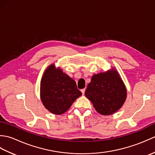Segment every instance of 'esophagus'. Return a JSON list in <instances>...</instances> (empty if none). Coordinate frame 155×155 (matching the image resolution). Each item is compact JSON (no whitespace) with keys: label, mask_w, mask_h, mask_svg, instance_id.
<instances>
[{"label":"esophagus","mask_w":155,"mask_h":155,"mask_svg":"<svg viewBox=\"0 0 155 155\" xmlns=\"http://www.w3.org/2000/svg\"><path fill=\"white\" fill-rule=\"evenodd\" d=\"M81 92L82 93H83V94H84V92H85V88H83V89H81Z\"/></svg>","instance_id":"obj_1"}]
</instances>
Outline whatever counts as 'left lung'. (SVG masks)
Returning <instances> with one entry per match:
<instances>
[{
  "instance_id": "left-lung-1",
  "label": "left lung",
  "mask_w": 155,
  "mask_h": 155,
  "mask_svg": "<svg viewBox=\"0 0 155 155\" xmlns=\"http://www.w3.org/2000/svg\"><path fill=\"white\" fill-rule=\"evenodd\" d=\"M84 94L95 110L103 115H110L119 110L127 95L126 87L114 68L94 74Z\"/></svg>"
}]
</instances>
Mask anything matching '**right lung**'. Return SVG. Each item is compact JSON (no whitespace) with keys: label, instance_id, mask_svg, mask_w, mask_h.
<instances>
[{"label":"right lung","instance_id":"1","mask_svg":"<svg viewBox=\"0 0 155 155\" xmlns=\"http://www.w3.org/2000/svg\"><path fill=\"white\" fill-rule=\"evenodd\" d=\"M82 95L76 82L54 64L46 69L41 81L42 104L52 114H62Z\"/></svg>","mask_w":155,"mask_h":155}]
</instances>
